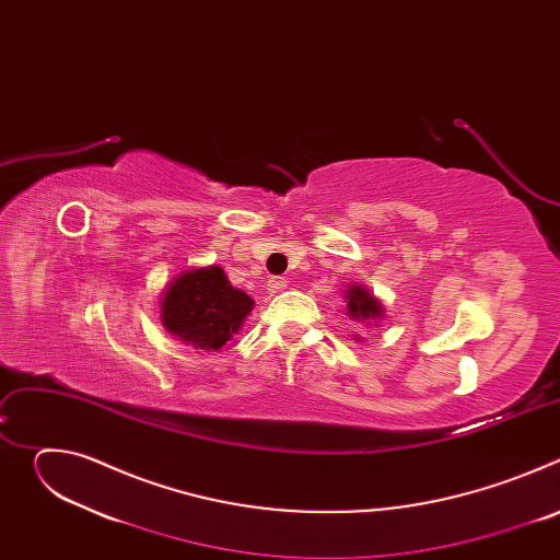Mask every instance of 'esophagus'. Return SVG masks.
I'll return each mask as SVG.
<instances>
[{"mask_svg": "<svg viewBox=\"0 0 560 560\" xmlns=\"http://www.w3.org/2000/svg\"><path fill=\"white\" fill-rule=\"evenodd\" d=\"M285 288H288V279H283V277H270L268 279V292L270 294H277V292H281Z\"/></svg>", "mask_w": 560, "mask_h": 560, "instance_id": "esophagus-1", "label": "esophagus"}]
</instances>
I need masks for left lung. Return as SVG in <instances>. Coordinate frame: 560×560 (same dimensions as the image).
Returning <instances> with one entry per match:
<instances>
[{
    "instance_id": "left-lung-1",
    "label": "left lung",
    "mask_w": 560,
    "mask_h": 560,
    "mask_svg": "<svg viewBox=\"0 0 560 560\" xmlns=\"http://www.w3.org/2000/svg\"><path fill=\"white\" fill-rule=\"evenodd\" d=\"M346 301H348V316L354 318L357 324L361 326H374L376 322H381L385 310L383 303L365 288V285H348L346 288ZM357 339L361 341V337L357 335Z\"/></svg>"
}]
</instances>
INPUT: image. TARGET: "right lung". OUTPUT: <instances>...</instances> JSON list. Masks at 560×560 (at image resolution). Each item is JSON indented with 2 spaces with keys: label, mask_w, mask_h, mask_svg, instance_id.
Wrapping results in <instances>:
<instances>
[{
  "label": "right lung",
  "mask_w": 560,
  "mask_h": 560,
  "mask_svg": "<svg viewBox=\"0 0 560 560\" xmlns=\"http://www.w3.org/2000/svg\"><path fill=\"white\" fill-rule=\"evenodd\" d=\"M255 301L236 290L219 266L188 268L162 294L164 328L195 350L219 352L253 312Z\"/></svg>",
  "instance_id": "add662e5"
}]
</instances>
